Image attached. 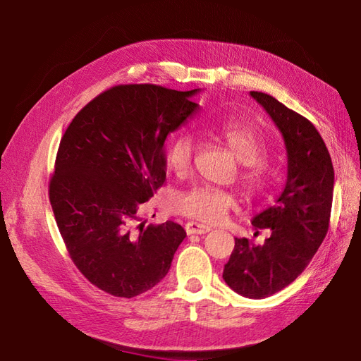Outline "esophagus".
Listing matches in <instances>:
<instances>
[{"mask_svg":"<svg viewBox=\"0 0 361 361\" xmlns=\"http://www.w3.org/2000/svg\"><path fill=\"white\" fill-rule=\"evenodd\" d=\"M185 229L188 234H204V233L211 231V226H206L203 224H197V221H188Z\"/></svg>","mask_w":361,"mask_h":361,"instance_id":"obj_1","label":"esophagus"}]
</instances>
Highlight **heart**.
Wrapping results in <instances>:
<instances>
[{
	"instance_id": "heart-1",
	"label": "heart",
	"mask_w": 361,
	"mask_h": 361,
	"mask_svg": "<svg viewBox=\"0 0 361 361\" xmlns=\"http://www.w3.org/2000/svg\"><path fill=\"white\" fill-rule=\"evenodd\" d=\"M212 132L226 144L237 161L245 166L240 176L245 192L250 197L265 194L271 185V178L259 163L264 147L257 130L242 122H226ZM195 152V137L189 133H180L167 145L166 164L173 175L183 178L192 169ZM235 204L237 198L233 192L209 186H195L180 194L175 200L176 211L206 224H217Z\"/></svg>"
}]
</instances>
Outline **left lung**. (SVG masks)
<instances>
[{
  "label": "left lung",
  "mask_w": 361,
  "mask_h": 361,
  "mask_svg": "<svg viewBox=\"0 0 361 361\" xmlns=\"http://www.w3.org/2000/svg\"><path fill=\"white\" fill-rule=\"evenodd\" d=\"M270 114L287 149V181L270 208L252 219L270 229L264 245L237 239L224 279L235 293L262 299L293 282L323 243L331 220L334 166L315 126L270 94L250 93Z\"/></svg>",
  "instance_id": "1"
}]
</instances>
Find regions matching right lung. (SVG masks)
Here are the masks:
<instances>
[{
	"label": "right lung",
	"mask_w": 361,
	"mask_h": 361,
	"mask_svg": "<svg viewBox=\"0 0 361 361\" xmlns=\"http://www.w3.org/2000/svg\"><path fill=\"white\" fill-rule=\"evenodd\" d=\"M152 83L118 85L75 114L59 145L49 202L74 265L118 298H135L167 274L185 240L181 225H136L141 203L166 181L164 141L198 110Z\"/></svg>",
	"instance_id": "1"
}]
</instances>
